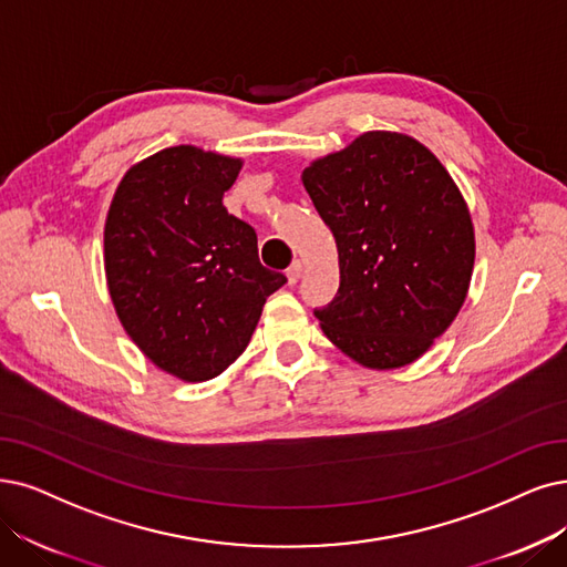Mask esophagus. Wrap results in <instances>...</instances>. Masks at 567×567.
Masks as SVG:
<instances>
[{"instance_id": "1", "label": "esophagus", "mask_w": 567, "mask_h": 567, "mask_svg": "<svg viewBox=\"0 0 567 567\" xmlns=\"http://www.w3.org/2000/svg\"><path fill=\"white\" fill-rule=\"evenodd\" d=\"M286 277H288V284L296 286L302 277V262L300 260H292V265L286 269Z\"/></svg>"}]
</instances>
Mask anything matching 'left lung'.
<instances>
[{"label":"left lung","mask_w":567,"mask_h":567,"mask_svg":"<svg viewBox=\"0 0 567 567\" xmlns=\"http://www.w3.org/2000/svg\"><path fill=\"white\" fill-rule=\"evenodd\" d=\"M302 184L339 254V290L316 309L330 342L370 370L421 358L454 323L472 279L474 228L437 157L374 130L313 161Z\"/></svg>","instance_id":"8db88e82"}]
</instances>
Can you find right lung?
Wrapping results in <instances>:
<instances>
[{
    "instance_id": "add662e5",
    "label": "right lung",
    "mask_w": 567,
    "mask_h": 567,
    "mask_svg": "<svg viewBox=\"0 0 567 567\" xmlns=\"http://www.w3.org/2000/svg\"><path fill=\"white\" fill-rule=\"evenodd\" d=\"M239 169V157L163 148L125 172L106 214L111 302L153 365L184 381L228 370L286 284L260 265L251 225L223 207Z\"/></svg>"
}]
</instances>
